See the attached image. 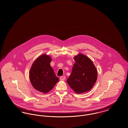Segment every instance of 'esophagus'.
I'll list each match as a JSON object with an SVG mask.
<instances>
[{"label":"esophagus","mask_w":128,"mask_h":128,"mask_svg":"<svg viewBox=\"0 0 128 128\" xmlns=\"http://www.w3.org/2000/svg\"><path fill=\"white\" fill-rule=\"evenodd\" d=\"M60 80H64L66 79V77L65 76H61V77H60Z\"/></svg>","instance_id":"esophagus-1"}]
</instances>
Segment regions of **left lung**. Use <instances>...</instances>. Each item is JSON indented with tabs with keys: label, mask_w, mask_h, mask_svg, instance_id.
I'll list each match as a JSON object with an SVG mask.
<instances>
[{
	"label": "left lung",
	"mask_w": 128,
	"mask_h": 128,
	"mask_svg": "<svg viewBox=\"0 0 128 128\" xmlns=\"http://www.w3.org/2000/svg\"><path fill=\"white\" fill-rule=\"evenodd\" d=\"M71 75L67 80L70 87L78 94L90 90L97 80L98 72L92 61L82 54L74 57Z\"/></svg>",
	"instance_id": "1"
}]
</instances>
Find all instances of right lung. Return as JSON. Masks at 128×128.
Returning a JSON list of instances; mask_svg holds the SVG:
<instances>
[{
  "label": "right lung",
  "mask_w": 128,
  "mask_h": 128,
  "mask_svg": "<svg viewBox=\"0 0 128 128\" xmlns=\"http://www.w3.org/2000/svg\"><path fill=\"white\" fill-rule=\"evenodd\" d=\"M51 60V58L46 54L40 56L34 61L30 72L32 85L44 93L50 91L59 80L50 65Z\"/></svg>",
  "instance_id": "obj_1"
}]
</instances>
